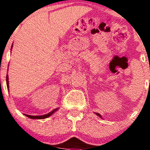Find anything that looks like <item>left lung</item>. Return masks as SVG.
<instances>
[{
  "label": "left lung",
  "instance_id": "1",
  "mask_svg": "<svg viewBox=\"0 0 150 150\" xmlns=\"http://www.w3.org/2000/svg\"><path fill=\"white\" fill-rule=\"evenodd\" d=\"M96 114H97V116H99V117H101V115H100V114H99V113H96Z\"/></svg>",
  "mask_w": 150,
  "mask_h": 150
}]
</instances>
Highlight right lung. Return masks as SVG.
Listing matches in <instances>:
<instances>
[{"label":"right lung","instance_id":"add662e5","mask_svg":"<svg viewBox=\"0 0 150 150\" xmlns=\"http://www.w3.org/2000/svg\"><path fill=\"white\" fill-rule=\"evenodd\" d=\"M12 47H13V46H12ZM6 83H7V87L9 89V82H8V75H7V76H6ZM57 110H58V108H55L54 110H53V111H51L50 113H47V114L43 115V116H30V115H27V114H25V116L29 117V118H32V119H44V118H48V117L51 116V115H52L54 112H56Z\"/></svg>","mask_w":150,"mask_h":150}]
</instances>
